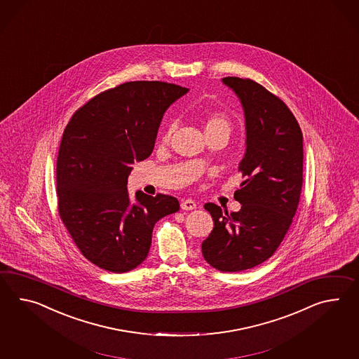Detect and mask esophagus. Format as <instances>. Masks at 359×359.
<instances>
[{"instance_id":"1","label":"esophagus","mask_w":359,"mask_h":359,"mask_svg":"<svg viewBox=\"0 0 359 359\" xmlns=\"http://www.w3.org/2000/svg\"><path fill=\"white\" fill-rule=\"evenodd\" d=\"M180 208L183 210H194L197 208V203L193 201V200H183L180 203Z\"/></svg>"}]
</instances>
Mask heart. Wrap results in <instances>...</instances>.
Returning <instances> with one entry per match:
<instances>
[{
    "mask_svg": "<svg viewBox=\"0 0 359 359\" xmlns=\"http://www.w3.org/2000/svg\"><path fill=\"white\" fill-rule=\"evenodd\" d=\"M203 127H205V132L212 131V130H224V131L229 132L231 123L228 121L226 115L218 113V111H211V113L206 114ZM172 132H174V126H170L167 128L166 132H165V135H163V139H162L163 142H168L170 141Z\"/></svg>",
    "mask_w": 359,
    "mask_h": 359,
    "instance_id": "heart-1",
    "label": "heart"
}]
</instances>
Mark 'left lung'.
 <instances>
[{
  "mask_svg": "<svg viewBox=\"0 0 359 359\" xmlns=\"http://www.w3.org/2000/svg\"><path fill=\"white\" fill-rule=\"evenodd\" d=\"M245 113L244 177L235 200L241 210L206 203L214 228L202 243L205 261L223 272L253 269L267 261L293 222L302 191L304 144L297 119L279 97L252 79L223 78Z\"/></svg>",
  "mask_w": 359,
  "mask_h": 359,
  "instance_id": "8db88e82",
  "label": "left lung"
}]
</instances>
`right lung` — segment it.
Returning <instances> with one entry per match:
<instances>
[{
    "mask_svg": "<svg viewBox=\"0 0 359 359\" xmlns=\"http://www.w3.org/2000/svg\"><path fill=\"white\" fill-rule=\"evenodd\" d=\"M188 88L165 81H127L106 89L67 123L57 158L62 223L80 253L106 271L127 272L149 253L158 220L180 209L172 196L136 193L127 179L148 158L167 107Z\"/></svg>",
    "mask_w": 359,
    "mask_h": 359,
    "instance_id": "right-lung-1",
    "label": "right lung"
}]
</instances>
